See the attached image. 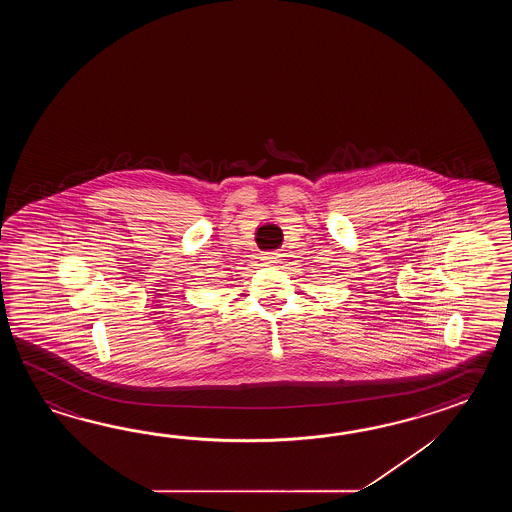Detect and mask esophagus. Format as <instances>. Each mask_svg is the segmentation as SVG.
<instances>
[{"mask_svg": "<svg viewBox=\"0 0 512 512\" xmlns=\"http://www.w3.org/2000/svg\"><path fill=\"white\" fill-rule=\"evenodd\" d=\"M263 258L269 265H280L282 263V254H278V252H267Z\"/></svg>", "mask_w": 512, "mask_h": 512, "instance_id": "34e87169", "label": "esophagus"}]
</instances>
